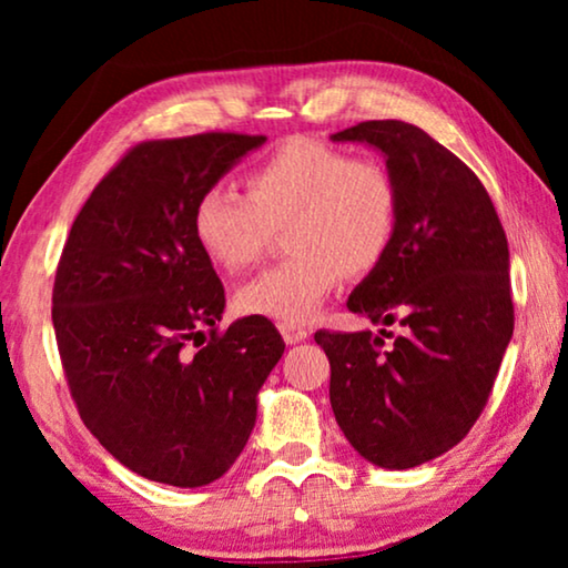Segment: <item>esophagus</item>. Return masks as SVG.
<instances>
[{
  "mask_svg": "<svg viewBox=\"0 0 568 568\" xmlns=\"http://www.w3.org/2000/svg\"><path fill=\"white\" fill-rule=\"evenodd\" d=\"M278 331H282L286 344H300V341H305L310 336L305 325H297V323H278Z\"/></svg>",
  "mask_w": 568,
  "mask_h": 568,
  "instance_id": "34e87169",
  "label": "esophagus"
}]
</instances>
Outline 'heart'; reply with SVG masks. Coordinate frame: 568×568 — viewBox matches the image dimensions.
I'll return each mask as SVG.
<instances>
[{
    "instance_id": "heart-1",
    "label": "heart",
    "mask_w": 568,
    "mask_h": 568,
    "mask_svg": "<svg viewBox=\"0 0 568 568\" xmlns=\"http://www.w3.org/2000/svg\"><path fill=\"white\" fill-rule=\"evenodd\" d=\"M400 220V193L379 160L354 158L313 136L286 139L245 178V193L214 185L193 206V237L230 274L255 266L274 227L290 222V261L237 292L245 315L307 321L341 276H367L385 261Z\"/></svg>"
}]
</instances>
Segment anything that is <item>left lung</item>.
I'll use <instances>...</instances> for the list:
<instances>
[{"label": "left lung", "instance_id": "8db88e82", "mask_svg": "<svg viewBox=\"0 0 568 568\" xmlns=\"http://www.w3.org/2000/svg\"><path fill=\"white\" fill-rule=\"evenodd\" d=\"M333 142H367L400 193L385 261L348 310L383 325L317 331L331 362V406L352 447L379 468L429 463L478 422L515 331L509 247L484 183L414 123L362 121ZM404 325L390 347L385 324Z\"/></svg>", "mask_w": 568, "mask_h": 568}]
</instances>
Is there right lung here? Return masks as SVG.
<instances>
[{
	"label": "right lung",
	"mask_w": 568,
	"mask_h": 568,
	"mask_svg": "<svg viewBox=\"0 0 568 568\" xmlns=\"http://www.w3.org/2000/svg\"><path fill=\"white\" fill-rule=\"evenodd\" d=\"M263 142L206 131L131 146L61 251L51 317L69 393L92 437L158 484L230 470L284 354L268 317L220 331L224 286L191 224L201 193Z\"/></svg>",
	"instance_id": "add662e5"
}]
</instances>
